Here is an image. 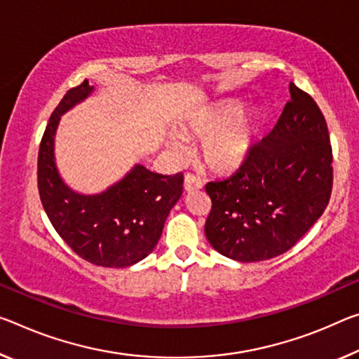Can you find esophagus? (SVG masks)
<instances>
[{
	"mask_svg": "<svg viewBox=\"0 0 359 359\" xmlns=\"http://www.w3.org/2000/svg\"><path fill=\"white\" fill-rule=\"evenodd\" d=\"M184 187L187 191H195V190H200L203 189V182L201 179L198 177L196 174H185V180H184Z\"/></svg>",
	"mask_w": 359,
	"mask_h": 359,
	"instance_id": "1",
	"label": "esophagus"
}]
</instances>
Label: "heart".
Here are the masks:
<instances>
[{"label":"heart","instance_id":"heart-1","mask_svg":"<svg viewBox=\"0 0 359 359\" xmlns=\"http://www.w3.org/2000/svg\"><path fill=\"white\" fill-rule=\"evenodd\" d=\"M191 135L206 139L203 158L215 172H231L241 166L251 149L252 113H238L233 105H220L190 126Z\"/></svg>","mask_w":359,"mask_h":359}]
</instances>
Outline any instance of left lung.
Listing matches in <instances>:
<instances>
[{
    "mask_svg": "<svg viewBox=\"0 0 359 359\" xmlns=\"http://www.w3.org/2000/svg\"><path fill=\"white\" fill-rule=\"evenodd\" d=\"M291 100L269 135L224 180L206 184L212 201L204 231L238 262L289 251L321 217L332 193V147L320 107L289 84Z\"/></svg>",
    "mask_w": 359,
    "mask_h": 359,
    "instance_id": "left-lung-1",
    "label": "left lung"
}]
</instances>
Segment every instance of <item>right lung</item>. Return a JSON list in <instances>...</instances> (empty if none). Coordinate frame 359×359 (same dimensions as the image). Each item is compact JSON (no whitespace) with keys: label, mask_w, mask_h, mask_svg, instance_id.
<instances>
[{"label":"right lung","mask_w":359,"mask_h":359,"mask_svg":"<svg viewBox=\"0 0 359 359\" xmlns=\"http://www.w3.org/2000/svg\"><path fill=\"white\" fill-rule=\"evenodd\" d=\"M88 79L67 90L55 107L38 151V191L50 224L73 252L90 264L124 269L156 246L170 209L184 191V174L163 175L135 166L102 195L84 196L60 180L54 164V134L62 113L86 99Z\"/></svg>","instance_id":"add662e5"}]
</instances>
